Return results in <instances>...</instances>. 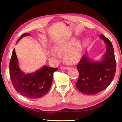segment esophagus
<instances>
[{
  "label": "esophagus",
  "mask_w": 122,
  "mask_h": 122,
  "mask_svg": "<svg viewBox=\"0 0 122 122\" xmlns=\"http://www.w3.org/2000/svg\"><path fill=\"white\" fill-rule=\"evenodd\" d=\"M61 68L62 70H67L69 68V67H62Z\"/></svg>",
  "instance_id": "34e87169"
}]
</instances>
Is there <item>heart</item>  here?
<instances>
[{
	"label": "heart",
	"mask_w": 122,
	"mask_h": 122,
	"mask_svg": "<svg viewBox=\"0 0 122 122\" xmlns=\"http://www.w3.org/2000/svg\"><path fill=\"white\" fill-rule=\"evenodd\" d=\"M75 41V38L62 40L56 42L53 47L51 54L54 57L59 58L65 54V57L69 63H75L80 59L81 52V45L79 41Z\"/></svg>",
	"instance_id": "heart-1"
}]
</instances>
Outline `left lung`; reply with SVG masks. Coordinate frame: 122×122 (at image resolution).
<instances>
[{"mask_svg":"<svg viewBox=\"0 0 122 122\" xmlns=\"http://www.w3.org/2000/svg\"><path fill=\"white\" fill-rule=\"evenodd\" d=\"M100 38L107 46L106 52L101 61H92L86 54L76 65L80 75L76 86L86 95L96 94L104 90L115 76L116 64L112 45L103 35H100Z\"/></svg>","mask_w":122,"mask_h":122,"instance_id":"left-lung-1","label":"left lung"}]
</instances>
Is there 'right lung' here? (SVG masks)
Segmentation results:
<instances>
[{"label": "right lung", "instance_id": "add662e5", "mask_svg": "<svg viewBox=\"0 0 122 122\" xmlns=\"http://www.w3.org/2000/svg\"><path fill=\"white\" fill-rule=\"evenodd\" d=\"M30 35L23 34L16 44L22 38ZM57 70V68L44 66L34 73L25 74L20 69L15 49H13L10 62V77L13 87L22 96L30 98H38L44 96L52 84L54 72Z\"/></svg>", "mask_w": 122, "mask_h": 122}]
</instances>
